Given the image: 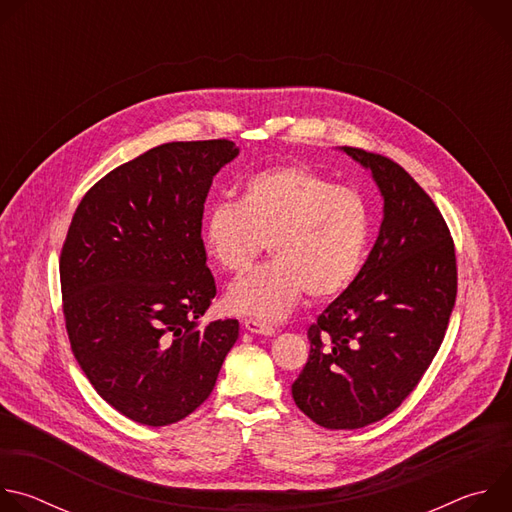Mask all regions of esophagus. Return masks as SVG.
Here are the masks:
<instances>
[{
  "label": "esophagus",
  "mask_w": 512,
  "mask_h": 512,
  "mask_svg": "<svg viewBox=\"0 0 512 512\" xmlns=\"http://www.w3.org/2000/svg\"><path fill=\"white\" fill-rule=\"evenodd\" d=\"M243 326H245V330H249V332H253V334H261V336H273V334H275V328H273V326L263 324V322L253 320V318H247V320L243 322Z\"/></svg>",
  "instance_id": "34e87169"
}]
</instances>
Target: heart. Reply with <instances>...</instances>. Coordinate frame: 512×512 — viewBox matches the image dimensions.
I'll use <instances>...</instances> for the list:
<instances>
[{"label":"heart","mask_w":512,"mask_h":512,"mask_svg":"<svg viewBox=\"0 0 512 512\" xmlns=\"http://www.w3.org/2000/svg\"><path fill=\"white\" fill-rule=\"evenodd\" d=\"M373 237L369 198L308 166L281 164L251 174L239 202L218 200L204 216L202 245L223 271L243 273L263 253L273 259L237 279L225 298L233 314L279 320L304 294L342 296L358 279Z\"/></svg>","instance_id":"b5f03b06"}]
</instances>
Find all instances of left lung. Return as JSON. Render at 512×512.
<instances>
[{"label": "left lung", "instance_id": "left-lung-1", "mask_svg": "<svg viewBox=\"0 0 512 512\" xmlns=\"http://www.w3.org/2000/svg\"><path fill=\"white\" fill-rule=\"evenodd\" d=\"M344 152L373 172L385 216L358 279L308 328L310 356L291 385L296 405L328 429L381 421L411 395L458 291L454 239L427 192L391 158Z\"/></svg>", "mask_w": 512, "mask_h": 512}]
</instances>
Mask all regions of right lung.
<instances>
[{
    "instance_id": "obj_1",
    "label": "right lung",
    "mask_w": 512,
    "mask_h": 512,
    "mask_svg": "<svg viewBox=\"0 0 512 512\" xmlns=\"http://www.w3.org/2000/svg\"><path fill=\"white\" fill-rule=\"evenodd\" d=\"M239 156L229 139L172 141L111 170L81 200L60 251L72 354L125 417L162 427L214 389L237 320L198 326L216 285L202 214L212 178Z\"/></svg>"
}]
</instances>
